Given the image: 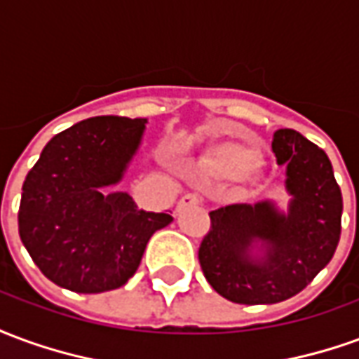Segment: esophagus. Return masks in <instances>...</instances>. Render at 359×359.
<instances>
[{"label":"esophagus","mask_w":359,"mask_h":359,"mask_svg":"<svg viewBox=\"0 0 359 359\" xmlns=\"http://www.w3.org/2000/svg\"><path fill=\"white\" fill-rule=\"evenodd\" d=\"M202 203V198L198 194H184L180 198L179 205H177V210L182 211L187 210V208H194V205H200Z\"/></svg>","instance_id":"34e87169"}]
</instances>
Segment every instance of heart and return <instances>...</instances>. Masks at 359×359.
<instances>
[{
  "label": "heart",
  "mask_w": 359,
  "mask_h": 359,
  "mask_svg": "<svg viewBox=\"0 0 359 359\" xmlns=\"http://www.w3.org/2000/svg\"><path fill=\"white\" fill-rule=\"evenodd\" d=\"M257 161V154L248 146L226 142L219 144L215 148L208 151L203 157V171L213 177H223V179H234L248 172Z\"/></svg>",
  "instance_id": "obj_1"
}]
</instances>
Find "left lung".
Instances as JSON below:
<instances>
[{"mask_svg": "<svg viewBox=\"0 0 359 359\" xmlns=\"http://www.w3.org/2000/svg\"><path fill=\"white\" fill-rule=\"evenodd\" d=\"M286 167L288 211L269 200L211 211L198 259L213 290L234 304L288 300L331 262L340 241L342 194L323 149L292 128L273 134Z\"/></svg>", "mask_w": 359, "mask_h": 359, "instance_id": "1", "label": "left lung"}]
</instances>
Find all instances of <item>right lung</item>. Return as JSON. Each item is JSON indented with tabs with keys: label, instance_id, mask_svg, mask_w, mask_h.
<instances>
[{
	"label": "right lung",
	"instance_id": "right-lung-1",
	"mask_svg": "<svg viewBox=\"0 0 359 359\" xmlns=\"http://www.w3.org/2000/svg\"><path fill=\"white\" fill-rule=\"evenodd\" d=\"M146 118L92 117L55 134L28 171L19 234L51 283L81 294L115 290L133 277L169 213L138 210L117 184L140 148Z\"/></svg>",
	"mask_w": 359,
	"mask_h": 359
}]
</instances>
